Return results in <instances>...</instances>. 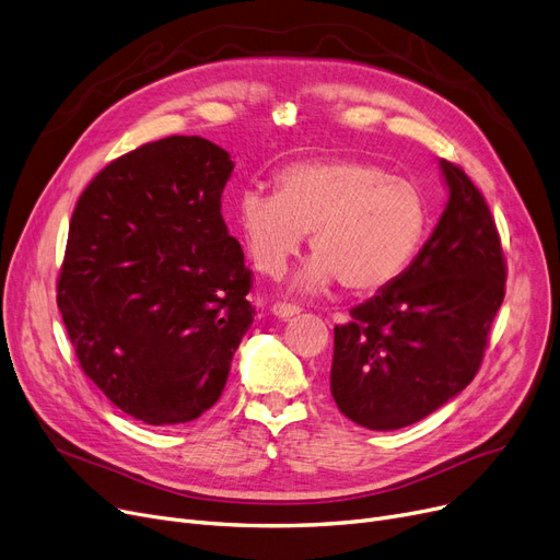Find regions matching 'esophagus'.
I'll return each instance as SVG.
<instances>
[{"instance_id":"esophagus-1","label":"esophagus","mask_w":560,"mask_h":560,"mask_svg":"<svg viewBox=\"0 0 560 560\" xmlns=\"http://www.w3.org/2000/svg\"><path fill=\"white\" fill-rule=\"evenodd\" d=\"M272 313H275V315H279V318L288 320V318H293V315H298V313H300V306H295V304H288V302H277V304L272 306Z\"/></svg>"}]
</instances>
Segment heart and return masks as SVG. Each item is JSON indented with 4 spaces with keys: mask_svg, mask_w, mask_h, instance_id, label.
Instances as JSON below:
<instances>
[{
    "mask_svg": "<svg viewBox=\"0 0 560 560\" xmlns=\"http://www.w3.org/2000/svg\"><path fill=\"white\" fill-rule=\"evenodd\" d=\"M235 220L262 275L279 277L311 233L308 288L338 279L348 293H375L415 260L430 212L423 191L384 166L323 158L283 166L277 191H242Z\"/></svg>",
    "mask_w": 560,
    "mask_h": 560,
    "instance_id": "obj_1",
    "label": "heart"
}]
</instances>
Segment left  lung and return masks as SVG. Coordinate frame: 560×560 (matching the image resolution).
Listing matches in <instances>:
<instances>
[{
	"label": "left lung",
	"instance_id": "8db88e82",
	"mask_svg": "<svg viewBox=\"0 0 560 560\" xmlns=\"http://www.w3.org/2000/svg\"><path fill=\"white\" fill-rule=\"evenodd\" d=\"M448 203L407 270L334 327L331 396L369 430L417 423L478 373L505 295L490 206L465 168L442 160Z\"/></svg>",
	"mask_w": 560,
	"mask_h": 560
}]
</instances>
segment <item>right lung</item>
Instances as JSON below:
<instances>
[{
    "label": "right lung",
    "instance_id": "add662e5",
    "mask_svg": "<svg viewBox=\"0 0 560 560\" xmlns=\"http://www.w3.org/2000/svg\"><path fill=\"white\" fill-rule=\"evenodd\" d=\"M231 155L166 137L116 158L72 212L57 304L84 375L149 425L220 400L254 323L252 270L222 217Z\"/></svg>",
    "mask_w": 560,
    "mask_h": 560
}]
</instances>
